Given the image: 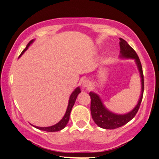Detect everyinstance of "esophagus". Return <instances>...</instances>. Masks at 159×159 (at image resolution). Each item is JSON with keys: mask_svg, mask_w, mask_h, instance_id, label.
Here are the masks:
<instances>
[{"mask_svg": "<svg viewBox=\"0 0 159 159\" xmlns=\"http://www.w3.org/2000/svg\"><path fill=\"white\" fill-rule=\"evenodd\" d=\"M91 86V82L88 80H84L82 83V87H84V88H89Z\"/></svg>", "mask_w": 159, "mask_h": 159, "instance_id": "obj_1", "label": "esophagus"}]
</instances>
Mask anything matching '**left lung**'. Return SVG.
Returning a JSON list of instances; mask_svg holds the SVG:
<instances>
[{"label": "left lung", "instance_id": "8db88e82", "mask_svg": "<svg viewBox=\"0 0 159 159\" xmlns=\"http://www.w3.org/2000/svg\"><path fill=\"white\" fill-rule=\"evenodd\" d=\"M120 57L122 59L134 60V62H135L140 73V82H141V93H140L138 104L132 111H129V113H126V114H119L108 110L105 106L102 100L97 93L94 92H90L89 95H90L91 98L90 111L93 120L98 126L105 129H114L116 128L123 126L125 124L129 123L136 115L140 107V103H141L142 98H143L144 88L143 75L139 57H138L137 53L134 52V49L128 44L126 41H125L122 38H120Z\"/></svg>", "mask_w": 159, "mask_h": 159}]
</instances>
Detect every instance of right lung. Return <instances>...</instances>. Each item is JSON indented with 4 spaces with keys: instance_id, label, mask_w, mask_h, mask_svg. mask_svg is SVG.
<instances>
[{
    "instance_id": "right-lung-1",
    "label": "right lung",
    "mask_w": 159,
    "mask_h": 159,
    "mask_svg": "<svg viewBox=\"0 0 159 159\" xmlns=\"http://www.w3.org/2000/svg\"><path fill=\"white\" fill-rule=\"evenodd\" d=\"M34 42V39L30 40V41L29 42L28 44L27 45L26 48L24 49V50L22 51V52H21V54H20L19 57L22 55L24 53L26 52V51L27 50V48H29V46H30V45H31ZM80 93H81V88H80L79 87H78L77 88L75 89V90L72 93L70 97H69L68 106H67V109H66V111L64 116H63V117L62 118V119L60 120L57 123L55 124V125H52V126H48V127H39V126H36V125H32L33 126L36 128V129H39V130L45 131V132H58V131H61L63 129H64V128L66 127V125L67 123H68V122L69 120V116H70L71 111H72V107H73L74 104H75V102L76 98H77V96H78V94H79Z\"/></svg>"
}]
</instances>
